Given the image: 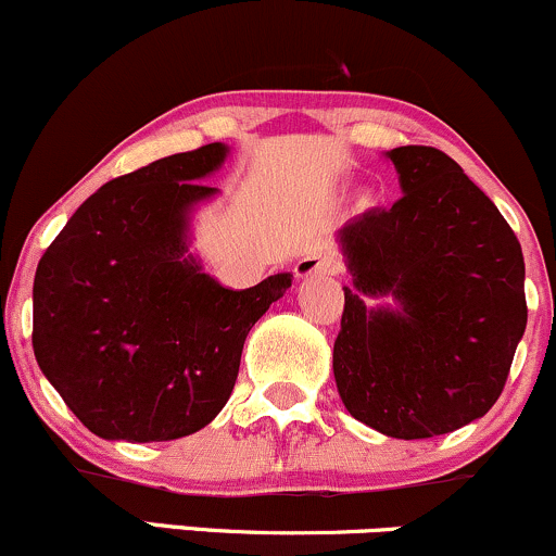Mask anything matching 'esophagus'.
<instances>
[{
	"instance_id": "obj_1",
	"label": "esophagus",
	"mask_w": 556,
	"mask_h": 556,
	"mask_svg": "<svg viewBox=\"0 0 556 556\" xmlns=\"http://www.w3.org/2000/svg\"><path fill=\"white\" fill-rule=\"evenodd\" d=\"M342 269V261L331 251H311L295 264V277H316V274H337Z\"/></svg>"
}]
</instances>
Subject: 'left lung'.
<instances>
[{"label":"left lung","instance_id":"obj_1","mask_svg":"<svg viewBox=\"0 0 556 556\" xmlns=\"http://www.w3.org/2000/svg\"><path fill=\"white\" fill-rule=\"evenodd\" d=\"M402 198L340 229L353 285L334 340V379L353 418L429 439L486 416L528 321L526 261L513 227L455 159L387 151ZM394 306H366L368 296Z\"/></svg>","mask_w":556,"mask_h":556}]
</instances>
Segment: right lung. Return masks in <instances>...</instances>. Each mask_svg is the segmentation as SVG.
<instances>
[{
  "mask_svg": "<svg viewBox=\"0 0 556 556\" xmlns=\"http://www.w3.org/2000/svg\"><path fill=\"white\" fill-rule=\"evenodd\" d=\"M225 143L172 154L101 185L38 261L34 353L101 439L169 442L219 416L253 324L292 274L227 290L188 253L190 212Z\"/></svg>",
  "mask_w": 556,
  "mask_h": 556,
  "instance_id": "right-lung-1",
  "label": "right lung"
}]
</instances>
